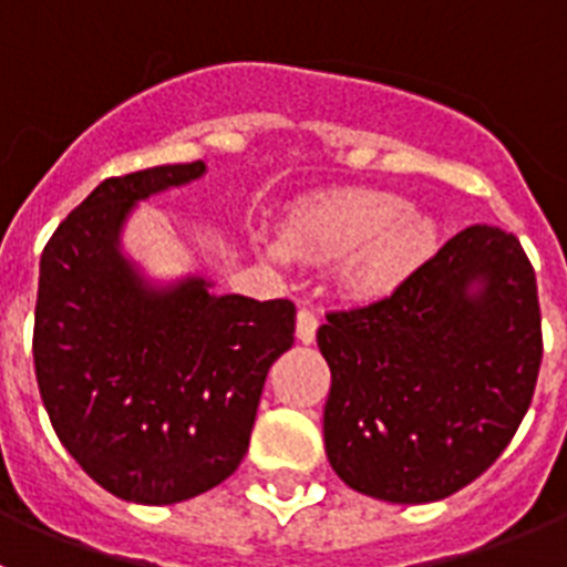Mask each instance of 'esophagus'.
Here are the masks:
<instances>
[{
  "mask_svg": "<svg viewBox=\"0 0 567 567\" xmlns=\"http://www.w3.org/2000/svg\"><path fill=\"white\" fill-rule=\"evenodd\" d=\"M295 334H298L300 343H315V334H318V315L312 309H300L298 323H295Z\"/></svg>",
  "mask_w": 567,
  "mask_h": 567,
  "instance_id": "obj_1",
  "label": "esophagus"
}]
</instances>
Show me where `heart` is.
I'll return each instance as SVG.
<instances>
[{
    "mask_svg": "<svg viewBox=\"0 0 567 567\" xmlns=\"http://www.w3.org/2000/svg\"><path fill=\"white\" fill-rule=\"evenodd\" d=\"M440 244L432 215L405 207L383 189H334L300 204L284 229V250L260 240V252L284 264L287 252L300 260H343L340 280L358 298H380L412 278Z\"/></svg>",
    "mask_w": 567,
    "mask_h": 567,
    "instance_id": "1",
    "label": "heart"
}]
</instances>
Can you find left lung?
<instances>
[{"label":"left lung","mask_w":567,"mask_h":567,"mask_svg":"<svg viewBox=\"0 0 567 567\" xmlns=\"http://www.w3.org/2000/svg\"><path fill=\"white\" fill-rule=\"evenodd\" d=\"M318 346L334 474L365 497L434 503L474 483L528 412L537 278L514 235L474 224L389 298L329 312Z\"/></svg>","instance_id":"8db88e82"}]
</instances>
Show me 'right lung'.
I'll return each instance as SVG.
<instances>
[{
    "instance_id": "add662e5",
    "label": "right lung",
    "mask_w": 567,
    "mask_h": 567,
    "mask_svg": "<svg viewBox=\"0 0 567 567\" xmlns=\"http://www.w3.org/2000/svg\"><path fill=\"white\" fill-rule=\"evenodd\" d=\"M207 164L107 178L59 224L39 264L33 363L53 432L118 499L173 505L215 488L249 449L269 365L295 343L292 300L150 280L122 247L135 204Z\"/></svg>"
}]
</instances>
